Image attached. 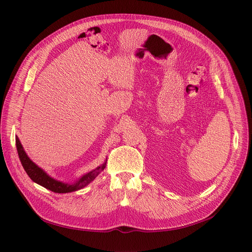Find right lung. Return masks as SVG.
<instances>
[{"instance_id":"1","label":"right lung","mask_w":252,"mask_h":252,"mask_svg":"<svg viewBox=\"0 0 252 252\" xmlns=\"http://www.w3.org/2000/svg\"><path fill=\"white\" fill-rule=\"evenodd\" d=\"M16 148L18 152L19 159L21 161V164L26 171L28 176L36 184L41 185L44 188L55 192V193H69L73 191H77L79 189H83L86 187L87 185H89L92 181H94L95 178L101 173V171L105 168L106 166V160L102 165L96 167L95 169L91 170L90 173L84 175L81 179H78L74 184H65L63 182H60L58 180L53 179L50 177L45 170H43L41 167H38L34 162L28 156V154L25 153L22 145L16 137Z\"/></svg>"}]
</instances>
